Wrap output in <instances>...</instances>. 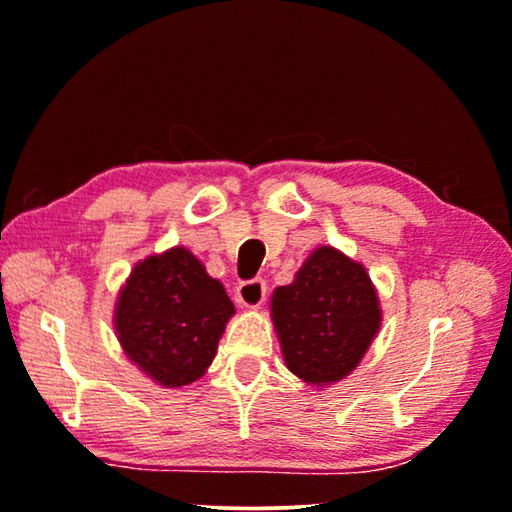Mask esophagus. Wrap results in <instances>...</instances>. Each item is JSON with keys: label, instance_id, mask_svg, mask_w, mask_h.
I'll return each mask as SVG.
<instances>
[{"label": "esophagus", "instance_id": "1", "mask_svg": "<svg viewBox=\"0 0 512 512\" xmlns=\"http://www.w3.org/2000/svg\"><path fill=\"white\" fill-rule=\"evenodd\" d=\"M266 299V282L262 278H253L241 282L236 287V301H239L243 308H259Z\"/></svg>", "mask_w": 512, "mask_h": 512}]
</instances>
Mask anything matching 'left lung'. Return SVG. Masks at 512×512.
Returning a JSON list of instances; mask_svg holds the SVG:
<instances>
[{"label":"left lung","mask_w":512,"mask_h":512,"mask_svg":"<svg viewBox=\"0 0 512 512\" xmlns=\"http://www.w3.org/2000/svg\"><path fill=\"white\" fill-rule=\"evenodd\" d=\"M271 317L285 365L310 386L345 379L381 326L365 266L331 246L312 250L294 282L273 292Z\"/></svg>","instance_id":"8db88e82"}]
</instances>
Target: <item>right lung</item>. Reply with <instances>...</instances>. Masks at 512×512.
Segmentation results:
<instances>
[{"instance_id": "add662e5", "label": "right lung", "mask_w": 512, "mask_h": 512, "mask_svg": "<svg viewBox=\"0 0 512 512\" xmlns=\"http://www.w3.org/2000/svg\"><path fill=\"white\" fill-rule=\"evenodd\" d=\"M234 315L225 287L186 248L137 262L114 305V331L144 375L165 388L200 379Z\"/></svg>"}]
</instances>
